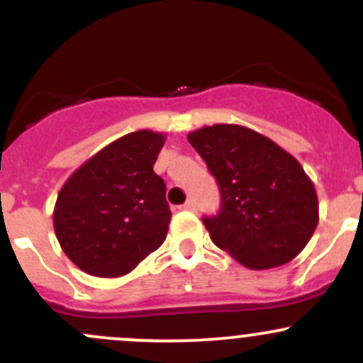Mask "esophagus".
I'll return each mask as SVG.
<instances>
[{
  "label": "esophagus",
  "instance_id": "1",
  "mask_svg": "<svg viewBox=\"0 0 363 363\" xmlns=\"http://www.w3.org/2000/svg\"><path fill=\"white\" fill-rule=\"evenodd\" d=\"M195 200H188L184 205H181V208H184V211H195Z\"/></svg>",
  "mask_w": 363,
  "mask_h": 363
}]
</instances>
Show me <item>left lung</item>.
<instances>
[{
	"label": "left lung",
	"instance_id": "1",
	"mask_svg": "<svg viewBox=\"0 0 363 363\" xmlns=\"http://www.w3.org/2000/svg\"><path fill=\"white\" fill-rule=\"evenodd\" d=\"M221 191L218 216L203 218L212 242L252 270L291 262L318 226L313 181L290 152L239 124L188 135Z\"/></svg>",
	"mask_w": 363,
	"mask_h": 363
}]
</instances>
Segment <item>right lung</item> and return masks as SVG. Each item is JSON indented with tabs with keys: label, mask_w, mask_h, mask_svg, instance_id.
Instances as JSON below:
<instances>
[{
	"label": "right lung",
	"mask_w": 363,
	"mask_h": 363,
	"mask_svg": "<svg viewBox=\"0 0 363 363\" xmlns=\"http://www.w3.org/2000/svg\"><path fill=\"white\" fill-rule=\"evenodd\" d=\"M164 135L138 130L117 138L77 168L54 207L65 255L96 277L130 274L163 244L172 212L152 164Z\"/></svg>",
	"instance_id": "add662e5"
}]
</instances>
